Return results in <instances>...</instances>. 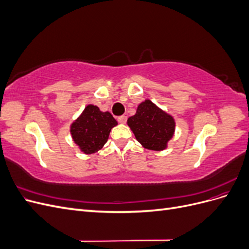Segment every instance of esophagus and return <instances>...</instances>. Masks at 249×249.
Returning a JSON list of instances; mask_svg holds the SVG:
<instances>
[{
    "label": "esophagus",
    "mask_w": 249,
    "mask_h": 249,
    "mask_svg": "<svg viewBox=\"0 0 249 249\" xmlns=\"http://www.w3.org/2000/svg\"><path fill=\"white\" fill-rule=\"evenodd\" d=\"M117 120H118V123H120V124H125V122H126V116H124V115L119 116V117L117 118Z\"/></svg>",
    "instance_id": "obj_1"
}]
</instances>
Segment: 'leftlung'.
I'll return each mask as SVG.
<instances>
[{"label":"left lung","instance_id":"obj_1","mask_svg":"<svg viewBox=\"0 0 249 249\" xmlns=\"http://www.w3.org/2000/svg\"><path fill=\"white\" fill-rule=\"evenodd\" d=\"M127 125L143 147L157 152L167 147L176 130L173 117L149 100L139 104L136 114L127 119Z\"/></svg>","mask_w":249,"mask_h":249}]
</instances>
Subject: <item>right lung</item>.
Returning <instances> with one entry per match:
<instances>
[{
    "label": "right lung",
    "mask_w": 249,
    "mask_h": 249,
    "mask_svg": "<svg viewBox=\"0 0 249 249\" xmlns=\"http://www.w3.org/2000/svg\"><path fill=\"white\" fill-rule=\"evenodd\" d=\"M115 125L117 122L110 112H102L94 105H88L71 124V134L81 152L91 155L103 148Z\"/></svg>",
    "instance_id": "obj_1"
}]
</instances>
